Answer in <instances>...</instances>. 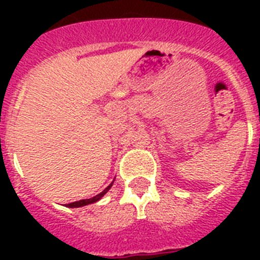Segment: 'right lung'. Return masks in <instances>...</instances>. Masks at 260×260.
I'll use <instances>...</instances> for the list:
<instances>
[{"label": "right lung", "mask_w": 260, "mask_h": 260, "mask_svg": "<svg viewBox=\"0 0 260 260\" xmlns=\"http://www.w3.org/2000/svg\"><path fill=\"white\" fill-rule=\"evenodd\" d=\"M113 182H114V179H113ZM113 182H112V183H110L108 187H105V189L102 190L101 193L97 194V196H94V197H91V198H86V200H81V201L71 202V204H69V205H67V208H81V206L89 205V204H93V202L100 201V200H101V198L104 197V196H105L108 191H109V189L112 187V185H113Z\"/></svg>", "instance_id": "right-lung-1"}]
</instances>
